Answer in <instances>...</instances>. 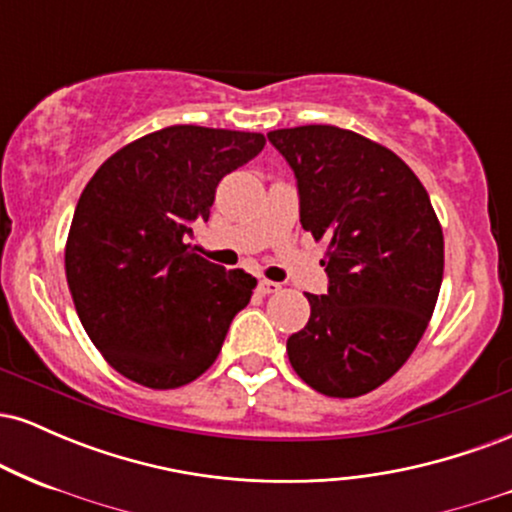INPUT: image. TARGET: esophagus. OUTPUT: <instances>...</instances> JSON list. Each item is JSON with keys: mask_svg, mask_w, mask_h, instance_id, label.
<instances>
[{"mask_svg": "<svg viewBox=\"0 0 512 512\" xmlns=\"http://www.w3.org/2000/svg\"><path fill=\"white\" fill-rule=\"evenodd\" d=\"M257 291L264 293H279L281 291V284H276V281H269V279H260V284H257Z\"/></svg>", "mask_w": 512, "mask_h": 512, "instance_id": "1", "label": "esophagus"}]
</instances>
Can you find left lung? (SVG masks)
<instances>
[{
    "label": "left lung",
    "mask_w": 512,
    "mask_h": 512,
    "mask_svg": "<svg viewBox=\"0 0 512 512\" xmlns=\"http://www.w3.org/2000/svg\"><path fill=\"white\" fill-rule=\"evenodd\" d=\"M267 139L289 161L301 223L325 240V296L286 342L298 378L327 397L390 380L424 337L443 281V228L426 187L397 154L351 129L305 125Z\"/></svg>",
    "instance_id": "obj_1"
}]
</instances>
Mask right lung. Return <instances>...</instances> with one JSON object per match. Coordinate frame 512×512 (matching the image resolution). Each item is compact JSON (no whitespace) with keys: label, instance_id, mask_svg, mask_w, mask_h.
Segmentation results:
<instances>
[{"label":"right lung","instance_id":"add662e5","mask_svg":"<svg viewBox=\"0 0 512 512\" xmlns=\"http://www.w3.org/2000/svg\"><path fill=\"white\" fill-rule=\"evenodd\" d=\"M264 134L173 125L115 151L81 192L64 269L81 325L117 373L175 390L219 356L255 276L223 269L187 240L209 219L223 175Z\"/></svg>","mask_w":512,"mask_h":512}]
</instances>
